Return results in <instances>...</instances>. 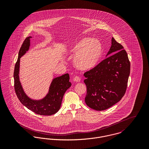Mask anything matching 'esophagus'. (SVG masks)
I'll use <instances>...</instances> for the list:
<instances>
[{
    "mask_svg": "<svg viewBox=\"0 0 149 149\" xmlns=\"http://www.w3.org/2000/svg\"><path fill=\"white\" fill-rule=\"evenodd\" d=\"M80 77L79 76H75L73 78V81L75 82H80Z\"/></svg>",
    "mask_w": 149,
    "mask_h": 149,
    "instance_id": "obj_1",
    "label": "esophagus"
}]
</instances>
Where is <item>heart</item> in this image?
Here are the masks:
<instances>
[{"label": "heart", "instance_id": "1", "mask_svg": "<svg viewBox=\"0 0 149 149\" xmlns=\"http://www.w3.org/2000/svg\"><path fill=\"white\" fill-rule=\"evenodd\" d=\"M66 52L74 56L73 63L77 69L87 70L95 67L103 55V46L99 41L92 38H83L69 45Z\"/></svg>", "mask_w": 149, "mask_h": 149}]
</instances>
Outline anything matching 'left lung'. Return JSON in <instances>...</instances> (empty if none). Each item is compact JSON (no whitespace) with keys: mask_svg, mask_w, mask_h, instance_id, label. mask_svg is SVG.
<instances>
[{"mask_svg":"<svg viewBox=\"0 0 149 149\" xmlns=\"http://www.w3.org/2000/svg\"><path fill=\"white\" fill-rule=\"evenodd\" d=\"M108 56L86 72V104L96 111L105 110L119 102L126 93L130 63L123 46L112 37Z\"/></svg>","mask_w":149,"mask_h":149,"instance_id":"8db88e82","label":"left lung"}]
</instances>
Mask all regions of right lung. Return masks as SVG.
Here are the masks:
<instances>
[{
    "label": "right lung",
    "mask_w": 149,
    "mask_h": 149,
    "mask_svg": "<svg viewBox=\"0 0 149 149\" xmlns=\"http://www.w3.org/2000/svg\"><path fill=\"white\" fill-rule=\"evenodd\" d=\"M31 38V37L30 36L25 39L18 53V58L14 72L15 91L21 103L29 109L40 115H52L60 109L64 93L72 85L69 82V75L66 73L54 78L49 87L48 93L42 99L37 100L29 97L22 86L19 73L20 58L29 50Z\"/></svg>",
    "instance_id": "add662e5"
}]
</instances>
